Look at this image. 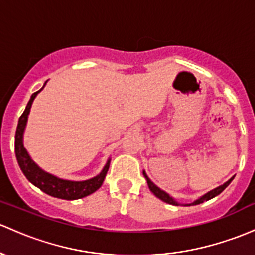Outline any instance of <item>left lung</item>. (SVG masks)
Listing matches in <instances>:
<instances>
[{
    "label": "left lung",
    "mask_w": 255,
    "mask_h": 255,
    "mask_svg": "<svg viewBox=\"0 0 255 255\" xmlns=\"http://www.w3.org/2000/svg\"><path fill=\"white\" fill-rule=\"evenodd\" d=\"M143 175H144V177H145L146 182H148V186H149L150 191H151L152 193H154V194L156 195V197L159 198V199H161L162 202L167 203V204H171V205H184V206H188V205H198V204H200V203H204V202H206V200L213 199L214 197H216V195H219L220 193H221L222 191H224V189L226 188V187L229 186L230 183H231L232 179L235 178V176H234V177H231V178H230L229 181H227V182H225L224 184H221V186H219V187H216V188L211 189L210 192L205 193L204 195H202V197H200V198H198V199H197V200H194V202H193V203H189V204H181V203L177 202V200L175 199V198L171 197V195L168 194V193H166L165 191H162V189H160L159 187L156 186V184L152 183V181H151V179L149 178L148 175H146L145 171H143Z\"/></svg>",
    "instance_id": "8db88e82"
}]
</instances>
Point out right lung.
I'll return each instance as SVG.
<instances>
[{
  "label": "right lung",
  "mask_w": 255,
  "mask_h": 255,
  "mask_svg": "<svg viewBox=\"0 0 255 255\" xmlns=\"http://www.w3.org/2000/svg\"><path fill=\"white\" fill-rule=\"evenodd\" d=\"M46 83L47 80L45 82L44 87L46 85ZM44 87L31 95L30 100H29L28 105H26L25 110H24L23 115H21L19 117V121H18L14 143L17 161L19 163L21 172H23L24 176L28 178V181L31 182L34 186L37 187L39 189H41V191L46 193V194L51 195V197L60 198V199L66 200L80 199V198L87 197V195L92 194V193L96 192L100 188L104 179H105L107 171H109L111 159L107 160L105 166H104V168L101 170V172L99 173V175L93 177V178L85 179V181H71V179H63L55 175H51V173L42 170V168L31 159L29 152L26 151L25 148H24L23 136L24 132H25L28 116L29 114H30V109L31 105H33L34 99L36 98L37 94L44 89Z\"/></svg>",
  "instance_id": "obj_1"
}]
</instances>
